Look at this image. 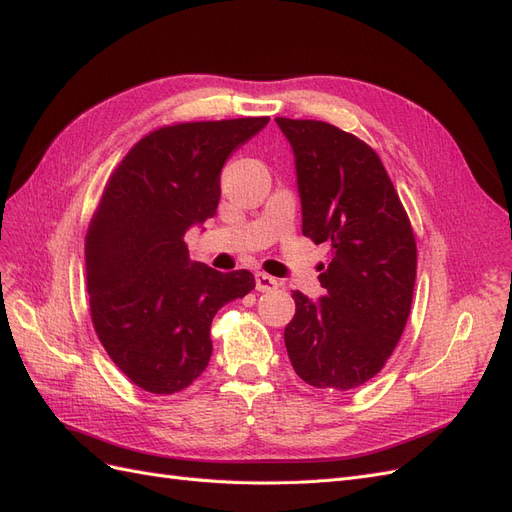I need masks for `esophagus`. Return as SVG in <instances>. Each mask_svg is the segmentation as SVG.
I'll use <instances>...</instances> for the list:
<instances>
[{"instance_id":"1","label":"esophagus","mask_w":512,"mask_h":512,"mask_svg":"<svg viewBox=\"0 0 512 512\" xmlns=\"http://www.w3.org/2000/svg\"><path fill=\"white\" fill-rule=\"evenodd\" d=\"M277 286V280L275 277H271V275H267V273H262V271H258L256 273V290L258 292H271V290H275Z\"/></svg>"}]
</instances>
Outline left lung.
<instances>
[{
    "mask_svg": "<svg viewBox=\"0 0 512 512\" xmlns=\"http://www.w3.org/2000/svg\"><path fill=\"white\" fill-rule=\"evenodd\" d=\"M294 151L303 235L327 241L324 297L294 290L284 342L297 376L327 391L374 378L410 316L416 241L386 170L361 138L314 119L277 117Z\"/></svg>",
    "mask_w": 512,
    "mask_h": 512,
    "instance_id": "obj_1",
    "label": "left lung"
}]
</instances>
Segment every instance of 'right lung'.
Segmentation results:
<instances>
[{
  "label": "right lung",
  "instance_id": "add662e5",
  "mask_svg": "<svg viewBox=\"0 0 512 512\" xmlns=\"http://www.w3.org/2000/svg\"><path fill=\"white\" fill-rule=\"evenodd\" d=\"M269 117L175 123L149 132L108 179L85 237L91 320L138 389L173 395L211 359V322L256 282L192 262L183 237L213 218L230 153Z\"/></svg>",
  "mask_w": 512,
  "mask_h": 512
}]
</instances>
